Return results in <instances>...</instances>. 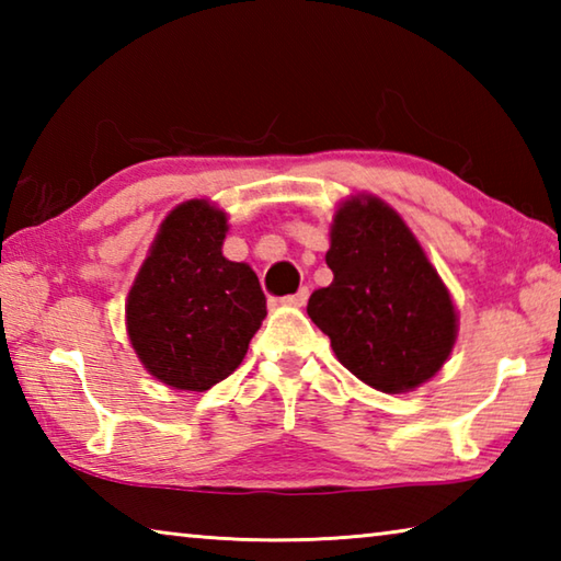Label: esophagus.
Returning <instances> with one entry per match:
<instances>
[{
	"mask_svg": "<svg viewBox=\"0 0 561 561\" xmlns=\"http://www.w3.org/2000/svg\"><path fill=\"white\" fill-rule=\"evenodd\" d=\"M307 299H309V289L301 287L297 294H291V297H284L282 301L289 304V307H304V304H307Z\"/></svg>",
	"mask_w": 561,
	"mask_h": 561,
	"instance_id": "esophagus-1",
	"label": "esophagus"
}]
</instances>
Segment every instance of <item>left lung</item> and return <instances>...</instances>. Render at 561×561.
Instances as JSON below:
<instances>
[{"instance_id": "obj_1", "label": "left lung", "mask_w": 561, "mask_h": 561, "mask_svg": "<svg viewBox=\"0 0 561 561\" xmlns=\"http://www.w3.org/2000/svg\"><path fill=\"white\" fill-rule=\"evenodd\" d=\"M327 264L334 282L311 294L307 314L351 374L405 393L440 371L455 344V307L391 207L376 197L341 207Z\"/></svg>"}]
</instances>
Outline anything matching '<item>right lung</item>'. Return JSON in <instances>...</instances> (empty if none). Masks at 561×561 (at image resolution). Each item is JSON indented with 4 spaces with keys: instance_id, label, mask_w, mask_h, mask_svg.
Wrapping results in <instances>:
<instances>
[{
    "instance_id": "right-lung-1",
    "label": "right lung",
    "mask_w": 561,
    "mask_h": 561,
    "mask_svg": "<svg viewBox=\"0 0 561 561\" xmlns=\"http://www.w3.org/2000/svg\"><path fill=\"white\" fill-rule=\"evenodd\" d=\"M225 232L227 217L213 205H178L128 294L133 348L180 391H207L230 376L267 314L257 274L222 257Z\"/></svg>"
}]
</instances>
